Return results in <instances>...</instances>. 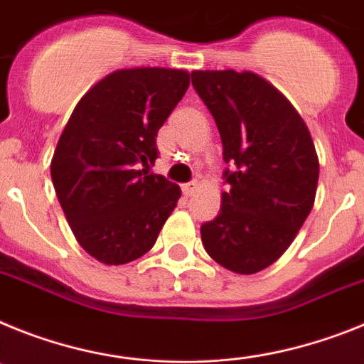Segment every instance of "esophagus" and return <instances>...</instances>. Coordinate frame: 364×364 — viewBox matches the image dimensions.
<instances>
[{"mask_svg":"<svg viewBox=\"0 0 364 364\" xmlns=\"http://www.w3.org/2000/svg\"><path fill=\"white\" fill-rule=\"evenodd\" d=\"M196 188H198V181H191V183H186V185H183L181 191L186 198H191V196L196 192Z\"/></svg>","mask_w":364,"mask_h":364,"instance_id":"obj_1","label":"esophagus"}]
</instances>
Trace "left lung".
<instances>
[{
  "mask_svg": "<svg viewBox=\"0 0 364 364\" xmlns=\"http://www.w3.org/2000/svg\"><path fill=\"white\" fill-rule=\"evenodd\" d=\"M216 121L229 191L201 225L208 257L238 274L269 267L314 207L318 159L308 126L277 87L251 71H192Z\"/></svg>",
  "mask_w": 364,
  "mask_h": 364,
  "instance_id": "left-lung-1",
  "label": "left lung"
}]
</instances>
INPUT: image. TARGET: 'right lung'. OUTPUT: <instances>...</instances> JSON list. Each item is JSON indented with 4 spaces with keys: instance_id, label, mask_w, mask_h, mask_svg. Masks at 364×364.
Wrapping results in <instances>:
<instances>
[{
    "instance_id": "add662e5",
    "label": "right lung",
    "mask_w": 364,
    "mask_h": 364,
    "mask_svg": "<svg viewBox=\"0 0 364 364\" xmlns=\"http://www.w3.org/2000/svg\"><path fill=\"white\" fill-rule=\"evenodd\" d=\"M183 69H119L73 109L50 161V178L73 235L106 265L146 255L181 198L178 185L148 173L157 132L183 99Z\"/></svg>"
}]
</instances>
